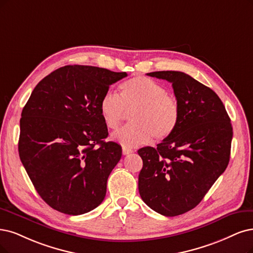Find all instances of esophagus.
<instances>
[{
    "mask_svg": "<svg viewBox=\"0 0 253 253\" xmlns=\"http://www.w3.org/2000/svg\"><path fill=\"white\" fill-rule=\"evenodd\" d=\"M122 151H123V154H124V155H127V154H130V153L133 152L132 149L127 148V147H123V149H122Z\"/></svg>",
    "mask_w": 253,
    "mask_h": 253,
    "instance_id": "1",
    "label": "esophagus"
}]
</instances>
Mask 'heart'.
Returning a JSON list of instances; mask_svg holds the SVG:
<instances>
[{"label":"heart","mask_w":253,"mask_h":253,"mask_svg":"<svg viewBox=\"0 0 253 253\" xmlns=\"http://www.w3.org/2000/svg\"><path fill=\"white\" fill-rule=\"evenodd\" d=\"M132 111V123L112 134L116 142L125 147L148 143L151 137L165 139L175 130L179 120L178 103L168 95L164 85L148 77L137 76L122 85V97L107 91L101 99L100 112L107 128L115 130Z\"/></svg>","instance_id":"heart-1"}]
</instances>
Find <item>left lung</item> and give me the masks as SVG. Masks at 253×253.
I'll return each instance as SVG.
<instances>
[{
  "label": "left lung",
  "instance_id": "left-lung-1",
  "mask_svg": "<svg viewBox=\"0 0 253 253\" xmlns=\"http://www.w3.org/2000/svg\"><path fill=\"white\" fill-rule=\"evenodd\" d=\"M147 75L172 83L179 120L156 148L137 151L143 160L138 192L149 208L175 217L197 207L225 171L232 126L217 93L190 75L177 71Z\"/></svg>",
  "mask_w": 253,
  "mask_h": 253
}]
</instances>
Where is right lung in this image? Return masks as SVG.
Wrapping results in <instances>:
<instances>
[{
  "mask_svg": "<svg viewBox=\"0 0 253 253\" xmlns=\"http://www.w3.org/2000/svg\"><path fill=\"white\" fill-rule=\"evenodd\" d=\"M127 76L89 65H65L45 76L22 111L18 154L42 199L82 214L102 203L122 148L105 142L100 112L111 84Z\"/></svg>",
  "mask_w": 253,
  "mask_h": 253,
  "instance_id": "add662e5",
  "label": "right lung"
}]
</instances>
